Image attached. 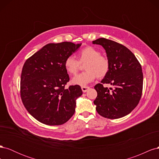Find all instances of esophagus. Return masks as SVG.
Listing matches in <instances>:
<instances>
[{"label":"esophagus","instance_id":"esophagus-1","mask_svg":"<svg viewBox=\"0 0 159 159\" xmlns=\"http://www.w3.org/2000/svg\"><path fill=\"white\" fill-rule=\"evenodd\" d=\"M89 89V88L88 87V86H82V87H81V89H82V91L84 93L86 92V91H87Z\"/></svg>","mask_w":159,"mask_h":159}]
</instances>
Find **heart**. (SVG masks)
I'll return each mask as SVG.
<instances>
[{"label": "heart", "mask_w": 159, "mask_h": 159, "mask_svg": "<svg viewBox=\"0 0 159 159\" xmlns=\"http://www.w3.org/2000/svg\"><path fill=\"white\" fill-rule=\"evenodd\" d=\"M78 58L79 60L73 56H68L64 61L65 69L70 75H75L80 69L81 64L86 63L84 68L86 70L72 78L73 84L85 85L97 77L102 79L108 74L110 67L109 59L95 48L86 46L80 52Z\"/></svg>", "instance_id": "b5f03b06"}]
</instances>
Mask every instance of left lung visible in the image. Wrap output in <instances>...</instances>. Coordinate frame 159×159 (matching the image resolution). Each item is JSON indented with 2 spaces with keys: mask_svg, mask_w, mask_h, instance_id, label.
<instances>
[{
  "mask_svg": "<svg viewBox=\"0 0 159 159\" xmlns=\"http://www.w3.org/2000/svg\"><path fill=\"white\" fill-rule=\"evenodd\" d=\"M102 46L109 61L108 74L95 85L98 96L94 100L96 110L102 117L119 119L137 107L143 92V75L141 65L127 47L115 41L101 38L92 42ZM111 84L113 88H104Z\"/></svg>",
  "mask_w": 159,
  "mask_h": 159,
  "instance_id": "obj_1",
  "label": "left lung"
}]
</instances>
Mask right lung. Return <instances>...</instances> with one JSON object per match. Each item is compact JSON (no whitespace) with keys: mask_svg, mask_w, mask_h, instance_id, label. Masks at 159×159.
Returning a JSON list of instances; mask_svg holds the SVG:
<instances>
[{"mask_svg":"<svg viewBox=\"0 0 159 159\" xmlns=\"http://www.w3.org/2000/svg\"><path fill=\"white\" fill-rule=\"evenodd\" d=\"M81 44L51 43L30 56L23 66L20 97L25 108L38 121L60 125L73 116L75 99L82 95L78 85L66 88L70 81L65 60Z\"/></svg>","mask_w":159,"mask_h":159,"instance_id":"1","label":"right lung"}]
</instances>
